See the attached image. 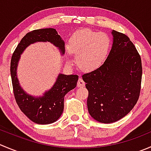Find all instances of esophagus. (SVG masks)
<instances>
[{
    "mask_svg": "<svg viewBox=\"0 0 151 151\" xmlns=\"http://www.w3.org/2000/svg\"><path fill=\"white\" fill-rule=\"evenodd\" d=\"M85 86V82L82 80L81 78H79L78 82H77V87L83 88Z\"/></svg>",
    "mask_w": 151,
    "mask_h": 151,
    "instance_id": "34e87169",
    "label": "esophagus"
}]
</instances>
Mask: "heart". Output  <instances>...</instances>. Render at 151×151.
Segmentation results:
<instances>
[{
    "mask_svg": "<svg viewBox=\"0 0 151 151\" xmlns=\"http://www.w3.org/2000/svg\"><path fill=\"white\" fill-rule=\"evenodd\" d=\"M111 46V39L106 33L80 29L74 32L65 49L66 61L71 63V54H75L76 62L82 71H95L106 60Z\"/></svg>",
    "mask_w": 151,
    "mask_h": 151,
    "instance_id": "heart-1",
    "label": "heart"
}]
</instances>
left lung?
<instances>
[{
  "label": "left lung",
  "instance_id": "left-lung-1",
  "mask_svg": "<svg viewBox=\"0 0 151 151\" xmlns=\"http://www.w3.org/2000/svg\"><path fill=\"white\" fill-rule=\"evenodd\" d=\"M111 35L112 47L105 62L82 77L88 91V113L105 124L119 120L133 109L139 96L142 74L141 58L129 37L115 30Z\"/></svg>",
  "mask_w": 151,
  "mask_h": 151
}]
</instances>
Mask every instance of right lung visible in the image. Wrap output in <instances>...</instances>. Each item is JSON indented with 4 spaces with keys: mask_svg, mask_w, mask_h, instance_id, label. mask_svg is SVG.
Segmentation results:
<instances>
[{
    "mask_svg": "<svg viewBox=\"0 0 151 151\" xmlns=\"http://www.w3.org/2000/svg\"><path fill=\"white\" fill-rule=\"evenodd\" d=\"M49 43L58 49L60 55L65 52V42L55 29H41L29 32L23 37L16 48L11 59L10 73L14 97L22 112L35 123L52 124L58 120L64 108V96L77 86L78 76L60 73L52 87L41 96H33L26 93L21 87L17 70L21 55L25 49L35 43Z\"/></svg>",
    "mask_w": 151,
    "mask_h": 151,
    "instance_id": "right-lung-1",
    "label": "right lung"
}]
</instances>
